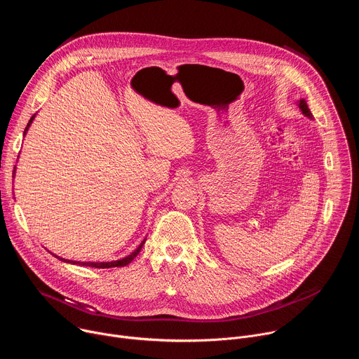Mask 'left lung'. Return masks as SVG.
I'll return each mask as SVG.
<instances>
[{"label": "left lung", "instance_id": "8db88e82", "mask_svg": "<svg viewBox=\"0 0 359 359\" xmlns=\"http://www.w3.org/2000/svg\"><path fill=\"white\" fill-rule=\"evenodd\" d=\"M298 108L301 109V112H302L305 116H309L310 119H313V114L310 112V109H309V105H306L305 99H299V100H298Z\"/></svg>", "mask_w": 359, "mask_h": 359}]
</instances>
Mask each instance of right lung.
<instances>
[{
  "instance_id": "obj_1",
  "label": "right lung",
  "mask_w": 359,
  "mask_h": 359,
  "mask_svg": "<svg viewBox=\"0 0 359 359\" xmlns=\"http://www.w3.org/2000/svg\"><path fill=\"white\" fill-rule=\"evenodd\" d=\"M34 118H35V115H32L31 116V119H29V122H28V125H27V128H25V130H24V135L27 133V130H28V128L31 126V123H32V121H34ZM15 172V170H14ZM144 241H146V238L136 247V250L133 251V252H130L129 255H126V257H123V259H121V260H115V262H105V263H89V262H72V260H65V259H61V257H58V255H55V257L58 259V260H61V262H65V263H71V264H79V266H86V267H95V269H111V267H125V266H128L136 255L139 254V251L142 250V247H143V244H144Z\"/></svg>"
}]
</instances>
